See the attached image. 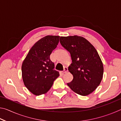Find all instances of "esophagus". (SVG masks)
Instances as JSON below:
<instances>
[{
    "label": "esophagus",
    "mask_w": 121,
    "mask_h": 121,
    "mask_svg": "<svg viewBox=\"0 0 121 121\" xmlns=\"http://www.w3.org/2000/svg\"><path fill=\"white\" fill-rule=\"evenodd\" d=\"M67 71H68V68H67V67H65V68H64V70L62 71L63 73H67Z\"/></svg>",
    "instance_id": "esophagus-1"
}]
</instances>
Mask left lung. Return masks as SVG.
I'll use <instances>...</instances> for the list:
<instances>
[{
  "instance_id": "obj_1",
  "label": "left lung",
  "mask_w": 121,
  "mask_h": 121,
  "mask_svg": "<svg viewBox=\"0 0 121 121\" xmlns=\"http://www.w3.org/2000/svg\"><path fill=\"white\" fill-rule=\"evenodd\" d=\"M60 42L70 53L72 60L68 70L73 79L67 85L78 95H90L100 85L103 77V63L98 52L81 36L61 37Z\"/></svg>"
}]
</instances>
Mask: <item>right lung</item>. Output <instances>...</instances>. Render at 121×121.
<instances>
[{
    "instance_id": "add662e5",
    "label": "right lung",
    "mask_w": 121,
    "mask_h": 121,
    "mask_svg": "<svg viewBox=\"0 0 121 121\" xmlns=\"http://www.w3.org/2000/svg\"><path fill=\"white\" fill-rule=\"evenodd\" d=\"M60 36L48 35L37 41L29 51L22 65L23 83L29 91L36 95L48 92L59 76L54 70L50 55L56 48Z\"/></svg>"
}]
</instances>
